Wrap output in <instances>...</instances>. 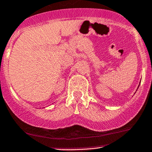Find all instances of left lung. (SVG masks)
Wrapping results in <instances>:
<instances>
[{
	"label": "left lung",
	"mask_w": 152,
	"mask_h": 152,
	"mask_svg": "<svg viewBox=\"0 0 152 152\" xmlns=\"http://www.w3.org/2000/svg\"><path fill=\"white\" fill-rule=\"evenodd\" d=\"M138 88H139V87H138Z\"/></svg>",
	"instance_id": "left-lung-1"
}]
</instances>
